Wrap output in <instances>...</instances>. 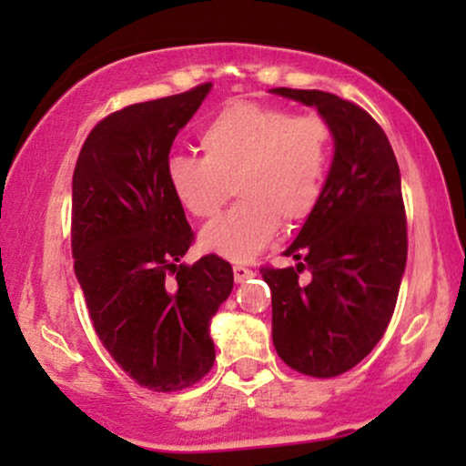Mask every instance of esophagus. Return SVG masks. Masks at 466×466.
Masks as SVG:
<instances>
[{"label":"esophagus","mask_w":466,"mask_h":466,"mask_svg":"<svg viewBox=\"0 0 466 466\" xmlns=\"http://www.w3.org/2000/svg\"><path fill=\"white\" fill-rule=\"evenodd\" d=\"M252 276H254V271L248 269V267H244V265H235L233 267V278H235V282H238V284L246 282V279H250Z\"/></svg>","instance_id":"1"}]
</instances>
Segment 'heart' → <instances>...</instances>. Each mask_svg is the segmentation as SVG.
<instances>
[{"label":"heart","mask_w":466,"mask_h":466,"mask_svg":"<svg viewBox=\"0 0 466 466\" xmlns=\"http://www.w3.org/2000/svg\"><path fill=\"white\" fill-rule=\"evenodd\" d=\"M206 157L174 152L165 176L197 218H212L233 180L241 199L201 231V246L235 263L257 258L282 218L301 222L320 201L330 161V129L320 116H292L258 101L227 104L201 129Z\"/></svg>","instance_id":"1"}]
</instances>
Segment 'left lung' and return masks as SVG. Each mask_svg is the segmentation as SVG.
<instances>
[{
  "mask_svg": "<svg viewBox=\"0 0 466 466\" xmlns=\"http://www.w3.org/2000/svg\"><path fill=\"white\" fill-rule=\"evenodd\" d=\"M316 107L333 137L320 201L286 248L297 260L260 269L271 289V337L286 365L335 378L386 333L407 263L400 171L381 127L352 101L324 91L271 88ZM310 271L303 283L298 273Z\"/></svg>",
  "mask_w": 466,
  "mask_h": 466,
  "instance_id": "1",
  "label": "left lung"
}]
</instances>
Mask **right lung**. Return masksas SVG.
<instances>
[{
  "mask_svg": "<svg viewBox=\"0 0 466 466\" xmlns=\"http://www.w3.org/2000/svg\"><path fill=\"white\" fill-rule=\"evenodd\" d=\"M212 82L101 120L72 180L74 271L95 333L139 386L176 392L214 365L209 322L233 290L227 260L180 263L193 231L165 163Z\"/></svg>",
  "mask_w": 466,
  "mask_h": 466,
  "instance_id": "add662e5",
  "label": "right lung"
}]
</instances>
